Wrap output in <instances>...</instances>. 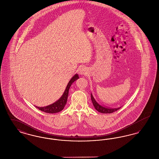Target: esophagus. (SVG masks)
<instances>
[{
	"instance_id": "1",
	"label": "esophagus",
	"mask_w": 159,
	"mask_h": 159,
	"mask_svg": "<svg viewBox=\"0 0 159 159\" xmlns=\"http://www.w3.org/2000/svg\"><path fill=\"white\" fill-rule=\"evenodd\" d=\"M79 74L81 75H86L88 74V71L85 67H82L79 69Z\"/></svg>"
}]
</instances>
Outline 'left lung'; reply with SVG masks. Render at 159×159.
<instances>
[{
    "instance_id": "1",
    "label": "left lung",
    "mask_w": 159,
    "mask_h": 159,
    "mask_svg": "<svg viewBox=\"0 0 159 159\" xmlns=\"http://www.w3.org/2000/svg\"><path fill=\"white\" fill-rule=\"evenodd\" d=\"M91 100H92V102L93 103V105L94 106L95 108L96 109V110H97L98 112H100L101 113H112L114 111L119 110L121 107H120L118 108H110V107H106L103 105H101L95 99L92 93H91Z\"/></svg>"
}]
</instances>
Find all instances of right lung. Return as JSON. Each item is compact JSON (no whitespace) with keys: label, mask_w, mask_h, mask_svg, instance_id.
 Listing matches in <instances>:
<instances>
[{"label":"right lung","mask_w":159,"mask_h":159,"mask_svg":"<svg viewBox=\"0 0 159 159\" xmlns=\"http://www.w3.org/2000/svg\"><path fill=\"white\" fill-rule=\"evenodd\" d=\"M78 79H79V75L77 74H76L75 76L72 77V78L70 79V80L67 84V87L64 92L62 95L61 97L60 98L57 100L53 104L46 107H40L38 106H35V107L38 108V109L40 110V111L47 113H57L62 111L64 109L67 101L69 89L71 85L72 84V83H73L75 81H76V80Z\"/></svg>","instance_id":"add662e5"}]
</instances>
